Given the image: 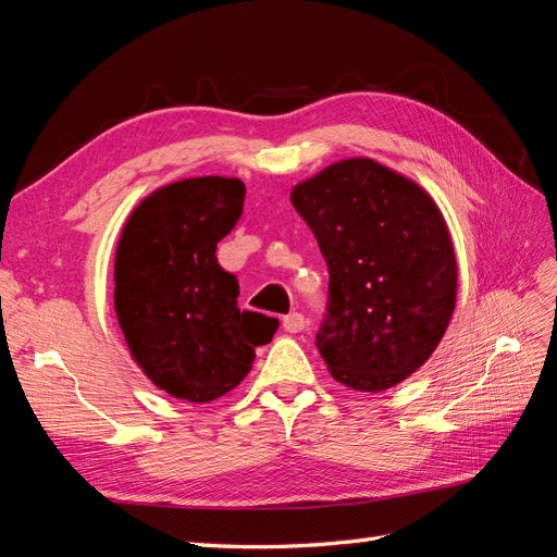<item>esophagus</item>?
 <instances>
[{
  "instance_id": "obj_1",
  "label": "esophagus",
  "mask_w": 557,
  "mask_h": 557,
  "mask_svg": "<svg viewBox=\"0 0 557 557\" xmlns=\"http://www.w3.org/2000/svg\"><path fill=\"white\" fill-rule=\"evenodd\" d=\"M305 325H307V320H305V315H301L299 311H293V313H288L283 318V330L285 332H301L305 330Z\"/></svg>"
}]
</instances>
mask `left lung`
<instances>
[{"instance_id": "obj_1", "label": "left lung", "mask_w": 557, "mask_h": 557, "mask_svg": "<svg viewBox=\"0 0 557 557\" xmlns=\"http://www.w3.org/2000/svg\"><path fill=\"white\" fill-rule=\"evenodd\" d=\"M290 201L327 262L315 346L330 374L362 393L411 376L440 346L458 290L442 211L413 181L369 158L330 164L295 185Z\"/></svg>"}]
</instances>
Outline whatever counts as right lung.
<instances>
[{"instance_id": "add662e5", "label": "right lung", "mask_w": 557, "mask_h": 557, "mask_svg": "<svg viewBox=\"0 0 557 557\" xmlns=\"http://www.w3.org/2000/svg\"><path fill=\"white\" fill-rule=\"evenodd\" d=\"M239 178H185L132 211L115 252V313L132 358L160 391L205 404L237 387L276 318L237 307L218 242L244 209Z\"/></svg>"}]
</instances>
